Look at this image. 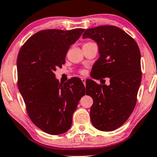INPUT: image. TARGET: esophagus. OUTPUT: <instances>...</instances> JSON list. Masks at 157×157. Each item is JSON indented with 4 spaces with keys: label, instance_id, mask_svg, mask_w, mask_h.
<instances>
[{
    "label": "esophagus",
    "instance_id": "34e87169",
    "mask_svg": "<svg viewBox=\"0 0 157 157\" xmlns=\"http://www.w3.org/2000/svg\"><path fill=\"white\" fill-rule=\"evenodd\" d=\"M81 80H82V82H83V84H84V86H86V78H85V77H82V79H81Z\"/></svg>",
    "mask_w": 157,
    "mask_h": 157
}]
</instances>
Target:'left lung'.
I'll list each match as a JSON object with an SVG mask.
<instances>
[{
  "label": "left lung",
  "mask_w": 157,
  "mask_h": 157,
  "mask_svg": "<svg viewBox=\"0 0 157 157\" xmlns=\"http://www.w3.org/2000/svg\"><path fill=\"white\" fill-rule=\"evenodd\" d=\"M86 38L95 41L99 47V58L94 64L91 77L102 83L87 82L86 94L94 101L90 119L97 129L111 132L126 121L135 107L142 79L140 51L134 39L116 26L87 29L82 35ZM105 77L110 79L108 86L103 80Z\"/></svg>",
  "instance_id": "left-lung-1"
}]
</instances>
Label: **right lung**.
<instances>
[{
	"label": "right lung",
	"instance_id": "1",
	"mask_svg": "<svg viewBox=\"0 0 157 157\" xmlns=\"http://www.w3.org/2000/svg\"><path fill=\"white\" fill-rule=\"evenodd\" d=\"M85 29H49L37 32L19 52L18 88L32 122L44 132L63 134L70 129L72 115L86 94L80 79L75 77L62 84L54 71L65 63L71 44Z\"/></svg>",
	"mask_w": 157,
	"mask_h": 157
}]
</instances>
